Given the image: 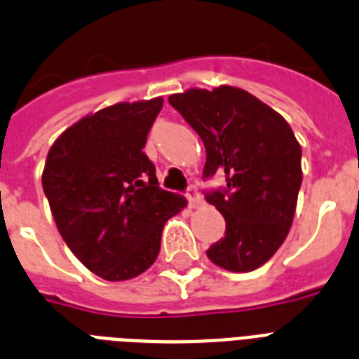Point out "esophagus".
Masks as SVG:
<instances>
[{
  "instance_id": "esophagus-1",
  "label": "esophagus",
  "mask_w": 359,
  "mask_h": 359,
  "mask_svg": "<svg viewBox=\"0 0 359 359\" xmlns=\"http://www.w3.org/2000/svg\"><path fill=\"white\" fill-rule=\"evenodd\" d=\"M186 199H188V205L191 206V208H195L197 205H201V195H199V189H197V186L189 184L188 188H186Z\"/></svg>"
}]
</instances>
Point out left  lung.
<instances>
[{"label":"left lung","instance_id":"1","mask_svg":"<svg viewBox=\"0 0 359 359\" xmlns=\"http://www.w3.org/2000/svg\"><path fill=\"white\" fill-rule=\"evenodd\" d=\"M170 103L206 149L203 179L225 173L205 199L225 217V236L208 247L215 265L255 271L284 243L302 184L301 145L280 114L232 86L188 90Z\"/></svg>","mask_w":359,"mask_h":359}]
</instances>
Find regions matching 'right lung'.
<instances>
[{
	"label": "right lung",
	"instance_id": "right-lung-1",
	"mask_svg": "<svg viewBox=\"0 0 359 359\" xmlns=\"http://www.w3.org/2000/svg\"><path fill=\"white\" fill-rule=\"evenodd\" d=\"M162 97L118 103L86 116L49 149L42 175L66 245L104 280H129L160 252L164 223L186 206L162 189L144 153Z\"/></svg>",
	"mask_w": 359,
	"mask_h": 359
}]
</instances>
